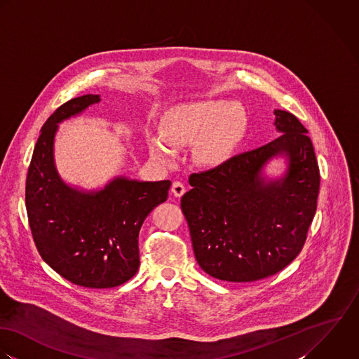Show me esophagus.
<instances>
[{
	"label": "esophagus",
	"instance_id": "obj_1",
	"mask_svg": "<svg viewBox=\"0 0 359 359\" xmlns=\"http://www.w3.org/2000/svg\"><path fill=\"white\" fill-rule=\"evenodd\" d=\"M172 193H173L176 197H182V196L186 193V186H184L182 182H173V184H172Z\"/></svg>",
	"mask_w": 359,
	"mask_h": 359
}]
</instances>
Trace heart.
I'll list each match as a JSON object with an SVG mask.
<instances>
[{
  "mask_svg": "<svg viewBox=\"0 0 359 359\" xmlns=\"http://www.w3.org/2000/svg\"><path fill=\"white\" fill-rule=\"evenodd\" d=\"M248 126L245 109L224 100L193 102L168 112L162 121V137L148 139L154 158L170 162L175 149L197 144L196 158L204 165H219L226 161L241 142Z\"/></svg>",
  "mask_w": 359,
  "mask_h": 359,
  "instance_id": "1",
  "label": "heart"
}]
</instances>
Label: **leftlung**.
<instances>
[{
  "mask_svg": "<svg viewBox=\"0 0 359 359\" xmlns=\"http://www.w3.org/2000/svg\"><path fill=\"white\" fill-rule=\"evenodd\" d=\"M275 115L278 139L193 173L182 197L196 259L219 280L255 282L285 269L316 212L320 173L308 130L291 112ZM276 154L289 156L287 177L265 184L260 169Z\"/></svg>",
  "mask_w": 359,
  "mask_h": 359,
  "instance_id": "left-lung-1",
  "label": "left lung"
}]
</instances>
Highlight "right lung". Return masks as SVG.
Instances as JSON below:
<instances>
[{
	"instance_id": "1",
	"label": "right lung",
	"mask_w": 359,
	"mask_h": 359,
	"mask_svg": "<svg viewBox=\"0 0 359 359\" xmlns=\"http://www.w3.org/2000/svg\"><path fill=\"white\" fill-rule=\"evenodd\" d=\"M100 101L81 95L47 119L26 176V211L40 257L73 285L109 288L126 283L139 266V233L145 217L168 198L169 180L118 177L104 190L84 194L58 176L53 144L57 123Z\"/></svg>"
}]
</instances>
